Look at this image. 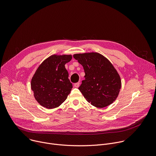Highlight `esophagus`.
<instances>
[{
  "label": "esophagus",
  "mask_w": 156,
  "mask_h": 156,
  "mask_svg": "<svg viewBox=\"0 0 156 156\" xmlns=\"http://www.w3.org/2000/svg\"><path fill=\"white\" fill-rule=\"evenodd\" d=\"M80 82H78V83H75L74 86H75V87H79V86H80Z\"/></svg>",
  "instance_id": "34e87169"
}]
</instances>
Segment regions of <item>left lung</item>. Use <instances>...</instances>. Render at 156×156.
I'll return each mask as SVG.
<instances>
[{"instance_id": "left-lung-1", "label": "left lung", "mask_w": 156, "mask_h": 156, "mask_svg": "<svg viewBox=\"0 0 156 156\" xmlns=\"http://www.w3.org/2000/svg\"><path fill=\"white\" fill-rule=\"evenodd\" d=\"M73 57L84 70L85 79L78 89L87 101L99 108L112 104L121 88L120 76L112 64L99 53L75 54Z\"/></svg>"}]
</instances>
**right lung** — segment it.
Wrapping results in <instances>:
<instances>
[{
  "label": "right lung",
  "mask_w": 156,
  "mask_h": 156,
  "mask_svg": "<svg viewBox=\"0 0 156 156\" xmlns=\"http://www.w3.org/2000/svg\"><path fill=\"white\" fill-rule=\"evenodd\" d=\"M72 57L52 55L44 60L31 80V90L36 101L47 108L58 107L67 98L73 87L65 64Z\"/></svg>",
  "instance_id": "add662e5"
}]
</instances>
